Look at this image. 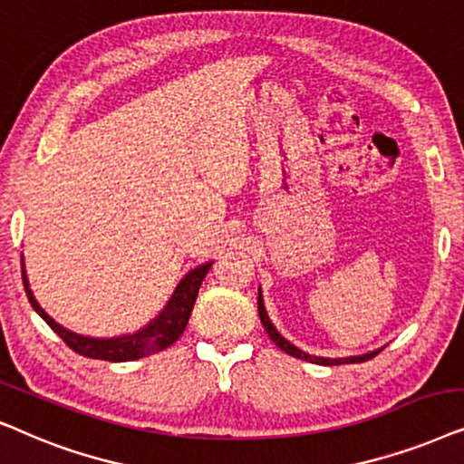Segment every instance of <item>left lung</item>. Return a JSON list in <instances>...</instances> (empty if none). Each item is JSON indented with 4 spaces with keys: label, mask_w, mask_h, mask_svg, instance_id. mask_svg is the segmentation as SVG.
<instances>
[{
    "label": "left lung",
    "mask_w": 464,
    "mask_h": 464,
    "mask_svg": "<svg viewBox=\"0 0 464 464\" xmlns=\"http://www.w3.org/2000/svg\"><path fill=\"white\" fill-rule=\"evenodd\" d=\"M258 316H261V323L265 326V331H267V335L271 342H274L277 348L286 352V354L295 356V358H301V361H307V362H314V365H345V362H365L369 358L378 356L380 350H373V352H367V354H361V356H348V358H324V356H314V354H307V352L299 350L296 345H293L288 342V339H284L274 324H271V320L267 316V310H265V304H263V295L261 290H258Z\"/></svg>",
    "instance_id": "1"
}]
</instances>
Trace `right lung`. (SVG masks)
<instances>
[{"label":"right lung","mask_w":464,"mask_h":464,"mask_svg":"<svg viewBox=\"0 0 464 464\" xmlns=\"http://www.w3.org/2000/svg\"><path fill=\"white\" fill-rule=\"evenodd\" d=\"M212 263L214 261L203 263L199 267L190 269L188 274L182 277L180 284L176 286L174 295H171L168 305L163 307V312H160L152 323H148L144 329L135 331L131 335L108 337V339L78 335V333L67 331L65 326L54 323V320L42 310L38 301H35L34 293H31L27 274H24L23 258H21V269H23V286H24V293H27L31 307L44 318V323L51 326V329L57 333V335L63 339L73 352H78L80 356H86V358H99V361L127 362V361H138V358L150 356L154 352L169 348L171 343L178 342V337L182 335L184 329H187L195 299L197 295H199V286L203 277L208 276V271L212 269Z\"/></svg>","instance_id":"1"}]
</instances>
